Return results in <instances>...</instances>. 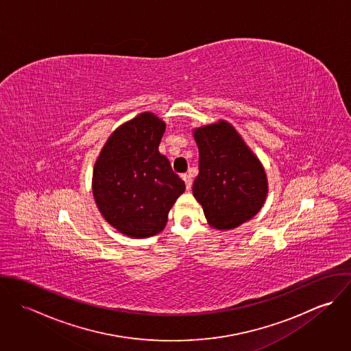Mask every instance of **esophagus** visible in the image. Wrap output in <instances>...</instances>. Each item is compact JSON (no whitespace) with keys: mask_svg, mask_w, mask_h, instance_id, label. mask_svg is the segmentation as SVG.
Instances as JSON below:
<instances>
[{"mask_svg":"<svg viewBox=\"0 0 351 351\" xmlns=\"http://www.w3.org/2000/svg\"><path fill=\"white\" fill-rule=\"evenodd\" d=\"M181 177H182V180H184V182H185V185H186V189L189 191V189L192 188V178H191V176H188V174H182Z\"/></svg>","mask_w":351,"mask_h":351,"instance_id":"34e87169","label":"esophagus"}]
</instances>
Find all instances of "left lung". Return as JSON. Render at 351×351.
I'll return each mask as SVG.
<instances>
[{"instance_id": "1", "label": "left lung", "mask_w": 351, "mask_h": 351, "mask_svg": "<svg viewBox=\"0 0 351 351\" xmlns=\"http://www.w3.org/2000/svg\"><path fill=\"white\" fill-rule=\"evenodd\" d=\"M193 138L199 147L193 196L212 228H237L254 217L266 201L265 167L226 120L195 128Z\"/></svg>"}]
</instances>
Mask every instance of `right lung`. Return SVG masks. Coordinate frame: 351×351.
I'll use <instances>...</instances> for the list:
<instances>
[{"instance_id":"right-lung-1","label":"right lung","mask_w":351,"mask_h":351,"mask_svg":"<svg viewBox=\"0 0 351 351\" xmlns=\"http://www.w3.org/2000/svg\"><path fill=\"white\" fill-rule=\"evenodd\" d=\"M166 123L143 112L117 127L95 163L92 191L102 217L130 238L159 234L174 202L185 192L158 147Z\"/></svg>"}]
</instances>
